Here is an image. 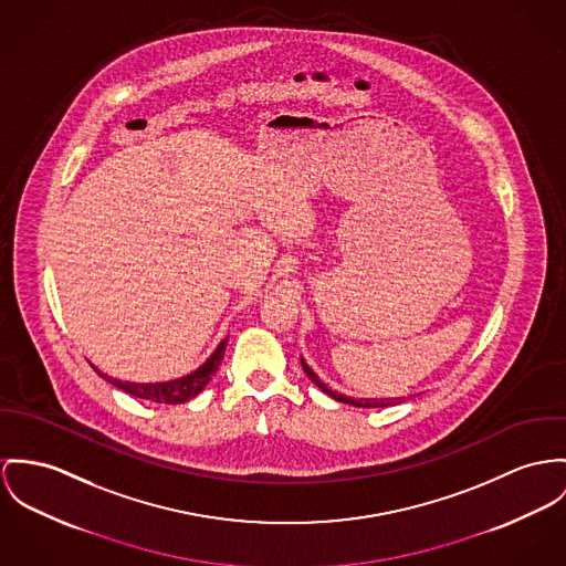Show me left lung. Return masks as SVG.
<instances>
[{"label": "left lung", "instance_id": "left-lung-1", "mask_svg": "<svg viewBox=\"0 0 566 566\" xmlns=\"http://www.w3.org/2000/svg\"><path fill=\"white\" fill-rule=\"evenodd\" d=\"M302 366H304V373L310 377V381L318 388V390L325 391L327 396H332L334 400H340V402H347V405H353V407H390V405H398V402H402L405 400V396H400V398H353V396H345V394H340V391L329 390V386L327 384H323L321 379H318V375L307 366V361H305L304 357H302ZM407 398H411V396H407Z\"/></svg>", "mask_w": 566, "mask_h": 566}]
</instances>
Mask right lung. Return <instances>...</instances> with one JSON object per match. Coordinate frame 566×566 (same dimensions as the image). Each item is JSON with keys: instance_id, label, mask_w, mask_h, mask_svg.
<instances>
[{"instance_id": "obj_1", "label": "right lung", "mask_w": 566, "mask_h": 566, "mask_svg": "<svg viewBox=\"0 0 566 566\" xmlns=\"http://www.w3.org/2000/svg\"><path fill=\"white\" fill-rule=\"evenodd\" d=\"M226 343H228V338H223L219 343L218 348L211 353V357H207V361L202 366H198L189 375H182V377L170 379V381H155V384L120 381V379H114V377L101 373L96 366H92V368L96 370V375L101 379L109 381L112 386L127 391L135 398H144L148 402H159V405H180V402H187V400H191L193 396H198L200 391L205 390V386L218 373L219 364H221L223 353H226Z\"/></svg>"}]
</instances>
